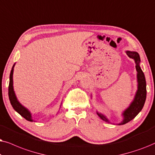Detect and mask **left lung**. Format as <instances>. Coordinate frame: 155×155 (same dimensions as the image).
<instances>
[{
  "instance_id": "left-lung-1",
  "label": "left lung",
  "mask_w": 155,
  "mask_h": 155,
  "mask_svg": "<svg viewBox=\"0 0 155 155\" xmlns=\"http://www.w3.org/2000/svg\"><path fill=\"white\" fill-rule=\"evenodd\" d=\"M126 54L130 58L133 59L135 62V68L137 70V90L136 91L135 98L127 108L123 111V119L122 122L118 123V125H124L125 123L130 122L133 118H135L138 113L142 110L145 104L147 96V89H146V81L145 74L140 68V57L139 54L136 51H126ZM99 117L107 123L109 122V120L105 116L104 114L96 112Z\"/></svg>"
}]
</instances>
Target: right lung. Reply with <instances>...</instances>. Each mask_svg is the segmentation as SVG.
I'll return each mask as SVG.
<instances>
[{"mask_svg": "<svg viewBox=\"0 0 155 155\" xmlns=\"http://www.w3.org/2000/svg\"><path fill=\"white\" fill-rule=\"evenodd\" d=\"M15 64L12 67L11 71H10V82H9V86H8V96H9V99L10 104H11L12 106L14 108V110L19 113V114L26 119L27 120L31 121L32 122L33 120L32 118V114L28 109H27L25 107H24L18 101L17 99V97L15 96V91L13 89V70L14 67H15Z\"/></svg>", "mask_w": 155, "mask_h": 155, "instance_id": "add662e5", "label": "right lung"}]
</instances>
